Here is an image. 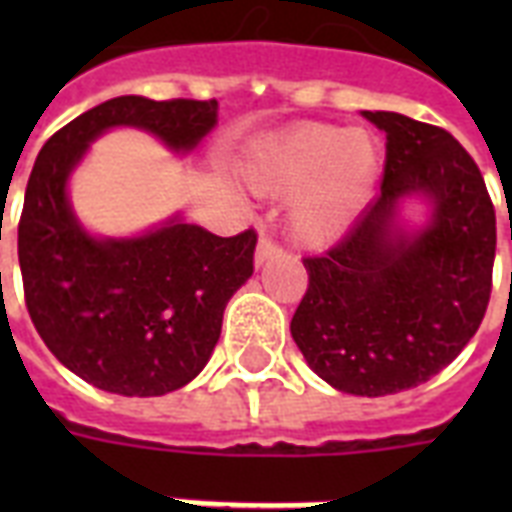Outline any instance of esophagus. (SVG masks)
<instances>
[{"mask_svg": "<svg viewBox=\"0 0 512 512\" xmlns=\"http://www.w3.org/2000/svg\"><path fill=\"white\" fill-rule=\"evenodd\" d=\"M276 255H284V247H281L279 241H273L271 236H260L257 241V252H255V263L263 265L265 260H271Z\"/></svg>", "mask_w": 512, "mask_h": 512, "instance_id": "1", "label": "esophagus"}]
</instances>
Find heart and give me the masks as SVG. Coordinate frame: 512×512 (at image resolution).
I'll return each instance as SVG.
<instances>
[{"label":"heart","instance_id":"1","mask_svg":"<svg viewBox=\"0 0 512 512\" xmlns=\"http://www.w3.org/2000/svg\"><path fill=\"white\" fill-rule=\"evenodd\" d=\"M377 167L380 151L366 132L300 124L260 146L249 164V180L271 193L305 188L292 212V228L305 244L324 247L356 215Z\"/></svg>","mask_w":512,"mask_h":512}]
</instances>
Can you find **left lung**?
Wrapping results in <instances>:
<instances>
[{"label":"left lung","instance_id":"8db88e82","mask_svg":"<svg viewBox=\"0 0 512 512\" xmlns=\"http://www.w3.org/2000/svg\"><path fill=\"white\" fill-rule=\"evenodd\" d=\"M385 130L380 196L335 247L303 257L292 337L321 380L353 396L428 382L476 335L492 297L497 215L473 156L436 124L364 111ZM425 192L434 223L392 233L398 198Z\"/></svg>","mask_w":512,"mask_h":512}]
</instances>
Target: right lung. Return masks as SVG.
I'll list each match as a JSON object with an SVG mask.
<instances>
[{
	"instance_id": "add662e5",
	"label": "right lung",
	"mask_w": 512,
	"mask_h": 512,
	"mask_svg": "<svg viewBox=\"0 0 512 512\" xmlns=\"http://www.w3.org/2000/svg\"><path fill=\"white\" fill-rule=\"evenodd\" d=\"M217 122V100H106L60 127L36 156L18 223L28 316L52 356L119 396L183 388L212 356L231 295L255 271V228L215 236L170 223L140 239H92L66 199L90 140L116 124L188 151Z\"/></svg>"
}]
</instances>
